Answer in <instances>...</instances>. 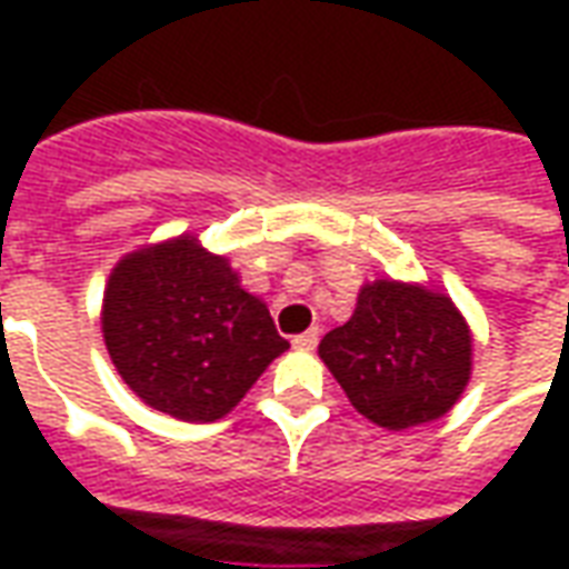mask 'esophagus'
Wrapping results in <instances>:
<instances>
[{"label":"esophagus","instance_id":"esophagus-1","mask_svg":"<svg viewBox=\"0 0 569 569\" xmlns=\"http://www.w3.org/2000/svg\"><path fill=\"white\" fill-rule=\"evenodd\" d=\"M317 345H320V332H317V329H310V332H301L292 338V347H296V350H313Z\"/></svg>","mask_w":569,"mask_h":569}]
</instances>
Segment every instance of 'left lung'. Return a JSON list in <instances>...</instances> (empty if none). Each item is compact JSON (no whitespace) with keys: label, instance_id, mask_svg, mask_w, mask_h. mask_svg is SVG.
<instances>
[{"label":"left lung","instance_id":"obj_1","mask_svg":"<svg viewBox=\"0 0 569 569\" xmlns=\"http://www.w3.org/2000/svg\"><path fill=\"white\" fill-rule=\"evenodd\" d=\"M320 359L362 418L402 432L457 406L472 378V329L451 296L387 277L362 283Z\"/></svg>","mask_w":569,"mask_h":569}]
</instances>
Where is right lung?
<instances>
[{
	"instance_id": "obj_1",
	"label": "right lung",
	"mask_w": 569,
	"mask_h": 569,
	"mask_svg": "<svg viewBox=\"0 0 569 569\" xmlns=\"http://www.w3.org/2000/svg\"><path fill=\"white\" fill-rule=\"evenodd\" d=\"M112 366L142 402L188 423H212L289 350L271 310L240 286L198 234L121 256L100 310Z\"/></svg>"
}]
</instances>
